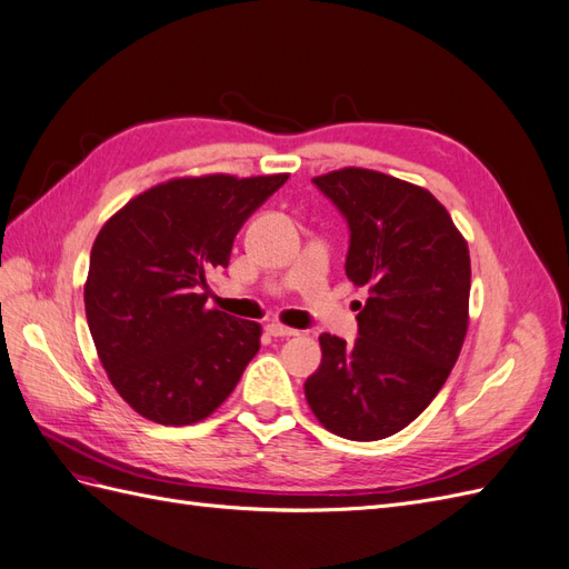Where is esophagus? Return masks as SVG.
Masks as SVG:
<instances>
[{"instance_id": "1", "label": "esophagus", "mask_w": 569, "mask_h": 569, "mask_svg": "<svg viewBox=\"0 0 569 569\" xmlns=\"http://www.w3.org/2000/svg\"><path fill=\"white\" fill-rule=\"evenodd\" d=\"M266 330L272 337H297L299 335V330H295V327H287V325H280V322H268Z\"/></svg>"}]
</instances>
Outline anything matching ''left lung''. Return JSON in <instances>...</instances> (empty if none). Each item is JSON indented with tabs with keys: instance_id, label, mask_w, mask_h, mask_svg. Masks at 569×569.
Returning <instances> with one entry per match:
<instances>
[{
	"instance_id": "1",
	"label": "left lung",
	"mask_w": 569,
	"mask_h": 569,
	"mask_svg": "<svg viewBox=\"0 0 569 569\" xmlns=\"http://www.w3.org/2000/svg\"><path fill=\"white\" fill-rule=\"evenodd\" d=\"M347 216V278L368 289L358 339L322 335L306 401L332 435L377 441L432 403L470 325V249L425 187L370 168L313 178Z\"/></svg>"
}]
</instances>
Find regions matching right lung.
Segmentation results:
<instances>
[{"label": "right lung", "instance_id": "add662e5", "mask_svg": "<svg viewBox=\"0 0 569 569\" xmlns=\"http://www.w3.org/2000/svg\"><path fill=\"white\" fill-rule=\"evenodd\" d=\"M287 178H170L99 230L84 313L109 382L142 418L168 427L206 420L261 349V325L209 308L201 287L228 268L234 234Z\"/></svg>", "mask_w": 569, "mask_h": 569}]
</instances>
